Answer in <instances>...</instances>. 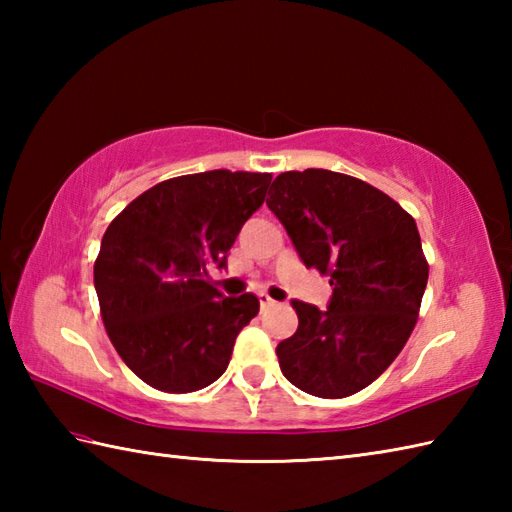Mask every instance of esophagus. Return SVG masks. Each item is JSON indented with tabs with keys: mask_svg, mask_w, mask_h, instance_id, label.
<instances>
[{
	"mask_svg": "<svg viewBox=\"0 0 512 512\" xmlns=\"http://www.w3.org/2000/svg\"><path fill=\"white\" fill-rule=\"evenodd\" d=\"M273 303H275V299H270L266 292H259V306H262V310L268 308V306H273Z\"/></svg>",
	"mask_w": 512,
	"mask_h": 512,
	"instance_id": "1",
	"label": "esophagus"
}]
</instances>
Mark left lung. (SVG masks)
<instances>
[{"label":"left lung","instance_id":"8db88e82","mask_svg":"<svg viewBox=\"0 0 512 512\" xmlns=\"http://www.w3.org/2000/svg\"><path fill=\"white\" fill-rule=\"evenodd\" d=\"M306 268L330 277L328 310L292 299L299 328L277 345L292 385L345 398L394 363L416 325L429 266L416 220L372 184L328 169L286 171L268 191Z\"/></svg>","mask_w":512,"mask_h":512}]
</instances>
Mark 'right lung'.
Returning <instances> with one entry per match:
<instances>
[{
	"mask_svg": "<svg viewBox=\"0 0 512 512\" xmlns=\"http://www.w3.org/2000/svg\"><path fill=\"white\" fill-rule=\"evenodd\" d=\"M270 180L228 169L171 178L107 226L94 264L101 317L116 352L147 385L189 394L226 372L259 301L250 292L224 297L209 284V266H226Z\"/></svg>",
	"mask_w": 512,
	"mask_h": 512,
	"instance_id": "1",
	"label": "right lung"
}]
</instances>
